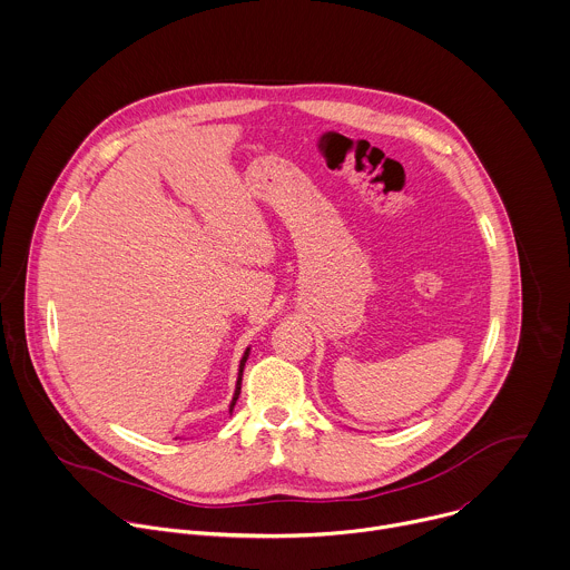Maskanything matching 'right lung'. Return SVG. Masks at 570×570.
Returning <instances> with one entry per match:
<instances>
[{
	"instance_id": "obj_1",
	"label": "right lung",
	"mask_w": 570,
	"mask_h": 570,
	"mask_svg": "<svg viewBox=\"0 0 570 570\" xmlns=\"http://www.w3.org/2000/svg\"><path fill=\"white\" fill-rule=\"evenodd\" d=\"M247 356H249V350L243 354V361H240V367H238V380H236V391H234V397H232V404H229V413H232V409H234V404L238 400V393H240V380H243V367H245Z\"/></svg>"
}]
</instances>
